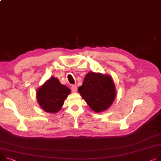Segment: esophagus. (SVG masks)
I'll return each mask as SVG.
<instances>
[{"label":"esophagus","mask_w":161,"mask_h":161,"mask_svg":"<svg viewBox=\"0 0 161 161\" xmlns=\"http://www.w3.org/2000/svg\"><path fill=\"white\" fill-rule=\"evenodd\" d=\"M71 90H72V92H76V91H77V87H76V85H72Z\"/></svg>","instance_id":"esophagus-1"}]
</instances>
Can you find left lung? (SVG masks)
<instances>
[{"mask_svg": "<svg viewBox=\"0 0 161 161\" xmlns=\"http://www.w3.org/2000/svg\"><path fill=\"white\" fill-rule=\"evenodd\" d=\"M78 92L96 113L108 109L116 96L115 85L109 75L93 72L86 74Z\"/></svg>", "mask_w": 161, "mask_h": 161, "instance_id": "left-lung-1", "label": "left lung"}]
</instances>
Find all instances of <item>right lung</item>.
Instances as JSON below:
<instances>
[{
  "mask_svg": "<svg viewBox=\"0 0 161 161\" xmlns=\"http://www.w3.org/2000/svg\"><path fill=\"white\" fill-rule=\"evenodd\" d=\"M70 90L56 78L52 77L37 91L38 103L45 111L56 113L60 111Z\"/></svg>",
  "mask_w": 161,
  "mask_h": 161,
  "instance_id": "obj_1",
  "label": "right lung"
}]
</instances>
